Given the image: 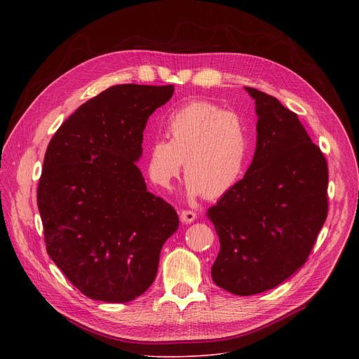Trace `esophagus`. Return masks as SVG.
Here are the masks:
<instances>
[{
  "label": "esophagus",
  "instance_id": "esophagus-1",
  "mask_svg": "<svg viewBox=\"0 0 359 359\" xmlns=\"http://www.w3.org/2000/svg\"><path fill=\"white\" fill-rule=\"evenodd\" d=\"M194 219H196V213L193 212V210H182L180 212V220L183 222V223H191V222H194Z\"/></svg>",
  "mask_w": 359,
  "mask_h": 359
}]
</instances>
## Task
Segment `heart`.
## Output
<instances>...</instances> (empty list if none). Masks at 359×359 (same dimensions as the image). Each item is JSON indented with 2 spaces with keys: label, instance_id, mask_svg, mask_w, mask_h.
Segmentation results:
<instances>
[{
  "label": "heart",
  "instance_id": "heart-1",
  "mask_svg": "<svg viewBox=\"0 0 359 359\" xmlns=\"http://www.w3.org/2000/svg\"><path fill=\"white\" fill-rule=\"evenodd\" d=\"M168 137H153L147 144L150 180L169 187L186 159V191L191 197L206 193L216 198L243 177L251 158V133L247 122L209 100H193L166 119Z\"/></svg>",
  "mask_w": 359,
  "mask_h": 359
}]
</instances>
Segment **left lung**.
I'll list each match as a JSON object with an SVG mask.
<instances>
[{
	"label": "left lung",
	"instance_id": "1",
	"mask_svg": "<svg viewBox=\"0 0 359 359\" xmlns=\"http://www.w3.org/2000/svg\"><path fill=\"white\" fill-rule=\"evenodd\" d=\"M257 146L244 177L208 210L220 240L212 278L236 295L264 292L306 262L328 213V166L298 116L254 88Z\"/></svg>",
	"mask_w": 359,
	"mask_h": 359
}]
</instances>
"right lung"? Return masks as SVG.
Here are the masks:
<instances>
[{"label":"right lung","mask_w":359,"mask_h":359,"mask_svg":"<svg viewBox=\"0 0 359 359\" xmlns=\"http://www.w3.org/2000/svg\"><path fill=\"white\" fill-rule=\"evenodd\" d=\"M173 85H116L81 105L50 139L36 201L48 255L86 297L128 302L155 281L176 210L147 191L136 162L149 116Z\"/></svg>","instance_id":"add662e5"}]
</instances>
